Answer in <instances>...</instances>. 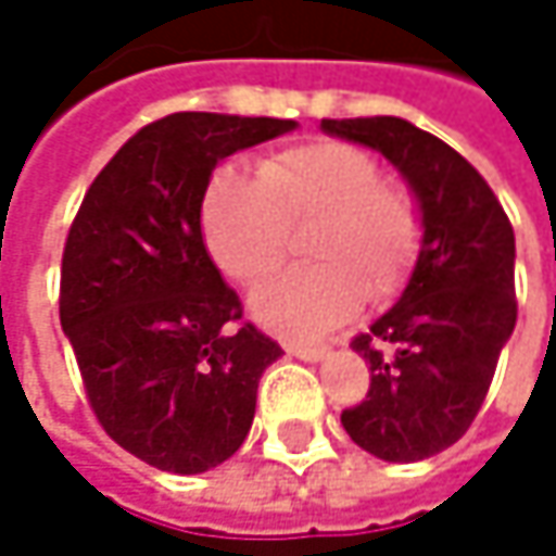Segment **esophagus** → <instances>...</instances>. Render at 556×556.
Returning a JSON list of instances; mask_svg holds the SVG:
<instances>
[{
	"label": "esophagus",
	"instance_id": "esophagus-1",
	"mask_svg": "<svg viewBox=\"0 0 556 556\" xmlns=\"http://www.w3.org/2000/svg\"><path fill=\"white\" fill-rule=\"evenodd\" d=\"M288 355L301 358V362H319L326 355L323 345H288Z\"/></svg>",
	"mask_w": 556,
	"mask_h": 556
}]
</instances>
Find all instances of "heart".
<instances>
[{
  "mask_svg": "<svg viewBox=\"0 0 556 556\" xmlns=\"http://www.w3.org/2000/svg\"><path fill=\"white\" fill-rule=\"evenodd\" d=\"M311 224V268L262 285L249 301L265 329L288 339H319L355 313L358 298H390L422 240L413 194L383 181L381 163L342 140L275 153L258 175L224 169L204 194L207 245L243 285L268 278L288 258L291 230Z\"/></svg>",
  "mask_w": 556,
  "mask_h": 556,
  "instance_id": "b5f03b06",
  "label": "heart"
}]
</instances>
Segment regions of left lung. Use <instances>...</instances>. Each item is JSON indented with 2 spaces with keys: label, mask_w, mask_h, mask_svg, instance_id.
<instances>
[{
  "label": "left lung",
  "mask_w": 556,
  "mask_h": 556,
  "mask_svg": "<svg viewBox=\"0 0 556 556\" xmlns=\"http://www.w3.org/2000/svg\"><path fill=\"white\" fill-rule=\"evenodd\" d=\"M319 130L381 153L419 207L422 240L403 294L352 339L371 390L342 426L381 460H426L470 429L516 329V233L483 175L429 130L390 114L323 117Z\"/></svg>",
  "instance_id": "left-lung-1"
}]
</instances>
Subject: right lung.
I'll return each mask as SVG.
<instances>
[{"label": "right lung", "mask_w": 556, "mask_h": 556, "mask_svg": "<svg viewBox=\"0 0 556 556\" xmlns=\"http://www.w3.org/2000/svg\"><path fill=\"white\" fill-rule=\"evenodd\" d=\"M298 121L178 111L137 130L70 227L60 326L104 432L169 473L240 452L255 393L281 345L252 323L214 265L201 204L220 160Z\"/></svg>", "instance_id": "add662e5"}]
</instances>
